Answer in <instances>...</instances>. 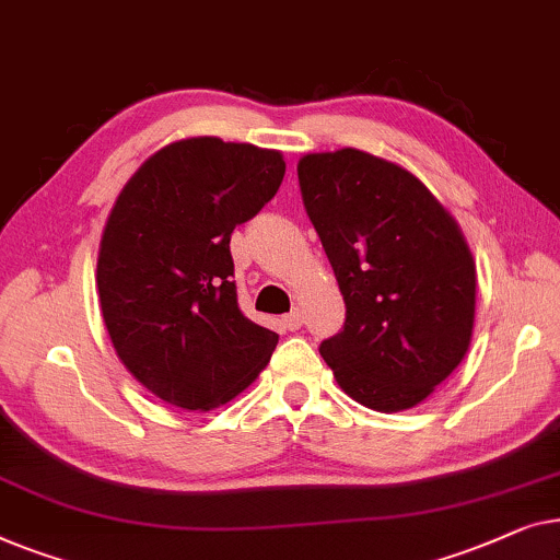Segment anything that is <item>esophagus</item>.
<instances>
[{"mask_svg": "<svg viewBox=\"0 0 560 560\" xmlns=\"http://www.w3.org/2000/svg\"><path fill=\"white\" fill-rule=\"evenodd\" d=\"M302 322H304V314L299 312V310H294V312H289L287 317H283V325H287L291 332H294V329H299L302 327Z\"/></svg>", "mask_w": 560, "mask_h": 560, "instance_id": "1", "label": "esophagus"}]
</instances>
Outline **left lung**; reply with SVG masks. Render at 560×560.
<instances>
[{"label":"left lung","instance_id":"obj_1","mask_svg":"<svg viewBox=\"0 0 560 560\" xmlns=\"http://www.w3.org/2000/svg\"><path fill=\"white\" fill-rule=\"evenodd\" d=\"M296 172L348 310L322 358L373 411L419 406L471 342L477 269L462 228L419 177L360 149L304 154Z\"/></svg>","mask_w":560,"mask_h":560}]
</instances>
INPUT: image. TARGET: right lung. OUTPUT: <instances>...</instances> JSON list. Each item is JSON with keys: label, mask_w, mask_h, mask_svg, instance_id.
I'll return each mask as SVG.
<instances>
[{"label": "right lung", "mask_w": 560, "mask_h": 560, "mask_svg": "<svg viewBox=\"0 0 560 560\" xmlns=\"http://www.w3.org/2000/svg\"><path fill=\"white\" fill-rule=\"evenodd\" d=\"M277 149L192 137L167 144L116 198L96 287L126 370L156 398L210 411L269 365L279 335L238 310L231 233L277 195Z\"/></svg>", "instance_id": "add662e5"}]
</instances>
